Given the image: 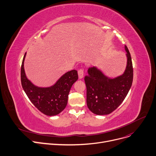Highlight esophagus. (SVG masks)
Returning a JSON list of instances; mask_svg holds the SVG:
<instances>
[{"label":"esophagus","instance_id":"34e87169","mask_svg":"<svg viewBox=\"0 0 156 156\" xmlns=\"http://www.w3.org/2000/svg\"><path fill=\"white\" fill-rule=\"evenodd\" d=\"M78 77L80 79H81L83 77L84 75V70L83 68L79 69L78 71Z\"/></svg>","mask_w":156,"mask_h":156}]
</instances>
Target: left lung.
<instances>
[{"label": "left lung", "instance_id": "1", "mask_svg": "<svg viewBox=\"0 0 156 156\" xmlns=\"http://www.w3.org/2000/svg\"><path fill=\"white\" fill-rule=\"evenodd\" d=\"M127 63L124 73L115 78L105 76L96 67L88 69L85 77L87 87V104L96 115H107L121 104L127 95L133 81V66L130 54L126 46Z\"/></svg>", "mask_w": 156, "mask_h": 156}]
</instances>
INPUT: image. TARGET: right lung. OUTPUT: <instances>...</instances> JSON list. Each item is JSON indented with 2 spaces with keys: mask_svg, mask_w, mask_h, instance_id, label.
Segmentation results:
<instances>
[{
  "mask_svg": "<svg viewBox=\"0 0 156 156\" xmlns=\"http://www.w3.org/2000/svg\"><path fill=\"white\" fill-rule=\"evenodd\" d=\"M26 55V53L24 56L20 69V80L25 93L33 104L44 115H58L67 105L70 89L78 78L77 71L73 69L66 73L51 87H37L26 76L24 68Z\"/></svg>",
  "mask_w": 156,
  "mask_h": 156,
  "instance_id": "right-lung-1",
  "label": "right lung"
}]
</instances>
